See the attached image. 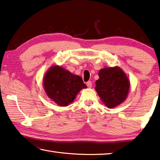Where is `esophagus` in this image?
Returning a JSON list of instances; mask_svg holds the SVG:
<instances>
[{
    "label": "esophagus",
    "mask_w": 160,
    "mask_h": 160,
    "mask_svg": "<svg viewBox=\"0 0 160 160\" xmlns=\"http://www.w3.org/2000/svg\"><path fill=\"white\" fill-rule=\"evenodd\" d=\"M86 85H87V86L89 88H91L92 86V82L91 81H88V82L86 83Z\"/></svg>",
    "instance_id": "esophagus-1"
}]
</instances>
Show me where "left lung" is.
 Listing matches in <instances>:
<instances>
[{"label":"left lung","instance_id":"8db88e82","mask_svg":"<svg viewBox=\"0 0 160 160\" xmlns=\"http://www.w3.org/2000/svg\"><path fill=\"white\" fill-rule=\"evenodd\" d=\"M95 90L107 107L114 108L124 102L128 96L130 82L121 68L116 66L104 68L99 72Z\"/></svg>","mask_w":160,"mask_h":160}]
</instances>
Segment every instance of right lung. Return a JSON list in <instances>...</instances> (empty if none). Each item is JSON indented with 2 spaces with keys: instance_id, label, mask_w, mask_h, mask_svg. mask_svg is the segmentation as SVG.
Instances as JSON below:
<instances>
[{
  "instance_id": "1",
  "label": "right lung",
  "mask_w": 160,
  "mask_h": 160,
  "mask_svg": "<svg viewBox=\"0 0 160 160\" xmlns=\"http://www.w3.org/2000/svg\"><path fill=\"white\" fill-rule=\"evenodd\" d=\"M47 96L58 106L66 107L74 101L78 92L87 86L82 78L58 66H51L43 80Z\"/></svg>"
}]
</instances>
